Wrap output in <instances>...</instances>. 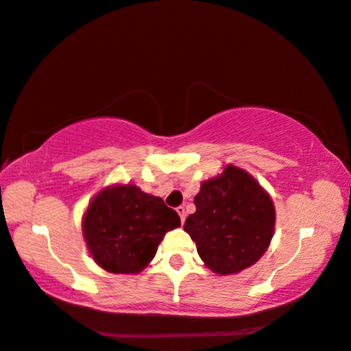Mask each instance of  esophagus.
<instances>
[{"instance_id":"1","label":"esophagus","mask_w":351,"mask_h":351,"mask_svg":"<svg viewBox=\"0 0 351 351\" xmlns=\"http://www.w3.org/2000/svg\"><path fill=\"white\" fill-rule=\"evenodd\" d=\"M176 210H177V214L180 215V220H182V223H184V220H185V215H186V213H185V208H184V206H179V208H176Z\"/></svg>"}]
</instances>
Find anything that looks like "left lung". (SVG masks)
Returning a JSON list of instances; mask_svg holds the SVG:
<instances>
[{"label":"left lung","mask_w":351,"mask_h":351,"mask_svg":"<svg viewBox=\"0 0 351 351\" xmlns=\"http://www.w3.org/2000/svg\"><path fill=\"white\" fill-rule=\"evenodd\" d=\"M196 213L184 230L210 270L233 275L251 267L267 251L275 230V208L265 190L234 166L201 184Z\"/></svg>","instance_id":"1"}]
</instances>
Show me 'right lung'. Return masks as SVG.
<instances>
[{"mask_svg": "<svg viewBox=\"0 0 351 351\" xmlns=\"http://www.w3.org/2000/svg\"><path fill=\"white\" fill-rule=\"evenodd\" d=\"M180 217L158 196L136 185L100 191L86 210L83 233L89 252L104 270L138 273L155 257L158 244Z\"/></svg>", "mask_w": 351, "mask_h": 351, "instance_id": "1", "label": "right lung"}]
</instances>
